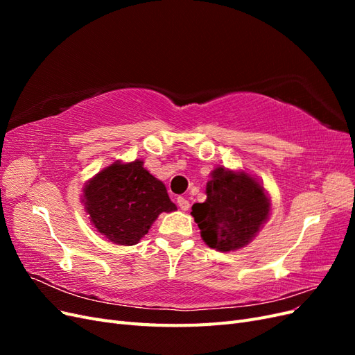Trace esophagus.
<instances>
[{
	"label": "esophagus",
	"instance_id": "1",
	"mask_svg": "<svg viewBox=\"0 0 355 355\" xmlns=\"http://www.w3.org/2000/svg\"><path fill=\"white\" fill-rule=\"evenodd\" d=\"M178 204H179L180 210H188L189 209V201L187 198H184V197H179L178 198Z\"/></svg>",
	"mask_w": 355,
	"mask_h": 355
}]
</instances>
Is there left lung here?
Listing matches in <instances>:
<instances>
[{
  "mask_svg": "<svg viewBox=\"0 0 355 355\" xmlns=\"http://www.w3.org/2000/svg\"><path fill=\"white\" fill-rule=\"evenodd\" d=\"M207 200L196 202L191 214L201 237L219 252L249 244L270 216V198L263 187L244 171L218 167L206 188Z\"/></svg>",
  "mask_w": 355,
  "mask_h": 355,
  "instance_id": "obj_1",
  "label": "left lung"
}]
</instances>
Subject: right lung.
<instances>
[{
	"label": "right lung",
	"mask_w": 355,
	"mask_h": 355,
	"mask_svg": "<svg viewBox=\"0 0 355 355\" xmlns=\"http://www.w3.org/2000/svg\"><path fill=\"white\" fill-rule=\"evenodd\" d=\"M83 198L94 228L120 245L137 244L159 213L176 210L163 182L141 159L103 168L84 187Z\"/></svg>",
	"instance_id": "add662e5"
}]
</instances>
